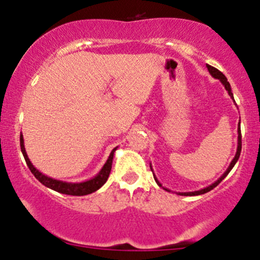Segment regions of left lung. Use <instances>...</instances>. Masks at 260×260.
<instances>
[{
  "label": "left lung",
  "mask_w": 260,
  "mask_h": 260,
  "mask_svg": "<svg viewBox=\"0 0 260 260\" xmlns=\"http://www.w3.org/2000/svg\"><path fill=\"white\" fill-rule=\"evenodd\" d=\"M207 68H208V71H209V73L211 74V77H214V78L215 79H219L220 82L222 83V85L225 86V89L226 90H228V92H229V95L230 96H231V99L234 100V94H232V91H231V85H230V83L228 82V78H226L225 76H223V74L220 72L219 70H216L215 67H213V66H209V64H207ZM235 101V100H234ZM238 140H237V151H236V155H235V157L234 159H232V161H231V164H230L229 165V168H228V170H226L225 172H223L222 174V176L221 177L219 178V180H216L215 182H214V183H211L210 186H208V187H205V188H203V189H199V190H194V192H180L178 193V194L180 196H201V194H204V193H207V192H209V190H211L213 189V188H215L217 184L220 183V182H221L223 178L226 177V176L229 175V172L231 171L232 170V168H234L235 166V164L238 161V157H240V155H241V149H242V136H241V126H240V123H238ZM150 169H151V164H150ZM151 171H153V169H151ZM153 175H154V172H153ZM154 178H155V182H156L157 184H159L160 187H162V184L160 183L159 182V180H157L156 177H155V175H154ZM165 190H169L168 188H165V187H162Z\"/></svg>",
  "instance_id": "left-lung-1"
}]
</instances>
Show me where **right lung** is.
Listing matches in <instances>:
<instances>
[{
	"mask_svg": "<svg viewBox=\"0 0 260 260\" xmlns=\"http://www.w3.org/2000/svg\"><path fill=\"white\" fill-rule=\"evenodd\" d=\"M20 149H22V154L24 156L26 165H28L29 170L31 171V174L35 176V178L43 183L45 187L50 188V189L56 190V192L62 193V194H68V196H86L90 194V193L95 192L99 188H101L105 184V182L109 178L110 172H111V168H112V160H113V154H115L116 147L115 149H112V151L110 153L109 159L106 160L105 165L103 166V169L100 170L99 174L94 177L90 178L88 181H83V182H77V183H72V182H64V181H59V180H55V178L49 177V176L41 174L39 170L35 168L34 165L31 164V161L29 160L28 154H26L25 148H24V139H23V134H20Z\"/></svg>",
	"mask_w": 260,
	"mask_h": 260,
	"instance_id": "right-lung-1",
	"label": "right lung"
}]
</instances>
